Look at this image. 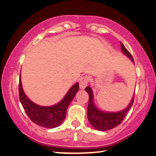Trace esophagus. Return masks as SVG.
<instances>
[{
    "label": "esophagus",
    "instance_id": "34e87169",
    "mask_svg": "<svg viewBox=\"0 0 156 156\" xmlns=\"http://www.w3.org/2000/svg\"><path fill=\"white\" fill-rule=\"evenodd\" d=\"M88 82H89V77L87 76H85L81 77V78H80V80H79L80 88H82V89H83V88H86V86H87Z\"/></svg>",
    "mask_w": 156,
    "mask_h": 156
}]
</instances>
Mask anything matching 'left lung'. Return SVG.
<instances>
[{"mask_svg": "<svg viewBox=\"0 0 156 156\" xmlns=\"http://www.w3.org/2000/svg\"><path fill=\"white\" fill-rule=\"evenodd\" d=\"M121 48L122 51L126 55H127L129 58L134 62L133 56L130 52L128 51L124 44L121 42ZM85 90L87 91L89 96V100H88V105L87 109L88 114V119L93 127L95 129L100 131H106L109 129H113L116 127L119 124L122 123L123 121L124 118L125 117L127 112L129 111L132 106H133L134 102V98H135V94H134L133 99H132L131 103L129 106L126 108L125 109L122 110L119 112H114V113H109V112H104L98 110L94 105V101H93V93L92 90L89 86H87Z\"/></svg>", "mask_w": 156, "mask_h": 156, "instance_id": "left-lung-1", "label": "left lung"}]
</instances>
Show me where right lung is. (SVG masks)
<instances>
[{
	"instance_id": "1",
	"label": "right lung",
	"mask_w": 156,
	"mask_h": 156,
	"mask_svg": "<svg viewBox=\"0 0 156 156\" xmlns=\"http://www.w3.org/2000/svg\"><path fill=\"white\" fill-rule=\"evenodd\" d=\"M79 89V84L76 83L60 103L52 106H41L37 105L29 99L23 92L19 77V96L21 104L28 117L37 125L46 128H55L62 123L66 116L69 104L72 101Z\"/></svg>"
}]
</instances>
